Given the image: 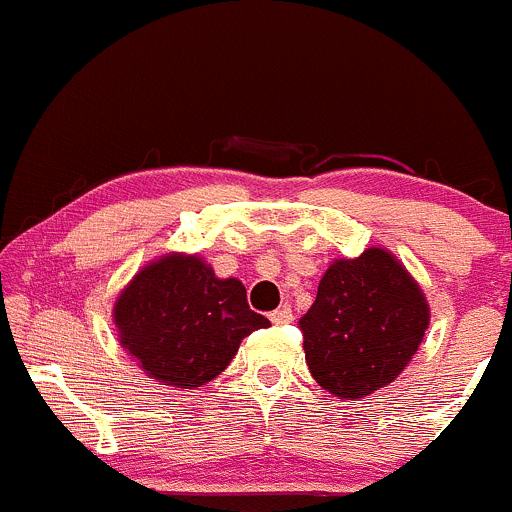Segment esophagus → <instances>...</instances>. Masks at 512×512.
Segmentation results:
<instances>
[{
	"label": "esophagus",
	"mask_w": 512,
	"mask_h": 512,
	"mask_svg": "<svg viewBox=\"0 0 512 512\" xmlns=\"http://www.w3.org/2000/svg\"><path fill=\"white\" fill-rule=\"evenodd\" d=\"M270 319H272V324H277V326H284V324H289V321L294 319V314H292V309H289V306H282V309L272 311V314H270Z\"/></svg>",
	"instance_id": "esophagus-1"
}]
</instances>
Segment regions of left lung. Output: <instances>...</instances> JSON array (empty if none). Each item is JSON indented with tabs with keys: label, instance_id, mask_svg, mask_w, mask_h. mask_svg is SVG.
Masks as SVG:
<instances>
[{
	"label": "left lung",
	"instance_id": "1",
	"mask_svg": "<svg viewBox=\"0 0 512 512\" xmlns=\"http://www.w3.org/2000/svg\"><path fill=\"white\" fill-rule=\"evenodd\" d=\"M299 328L316 383L355 400L407 368L429 328V304L395 255L368 247L328 267Z\"/></svg>",
	"mask_w": 512,
	"mask_h": 512
}]
</instances>
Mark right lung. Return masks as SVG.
<instances>
[{"label":"right lung","mask_w":512,"mask_h":512,"mask_svg":"<svg viewBox=\"0 0 512 512\" xmlns=\"http://www.w3.org/2000/svg\"><path fill=\"white\" fill-rule=\"evenodd\" d=\"M115 326L149 378L196 390L270 321L247 306L240 279H218L201 257L174 252L134 274L115 301Z\"/></svg>","instance_id":"obj_1"}]
</instances>
